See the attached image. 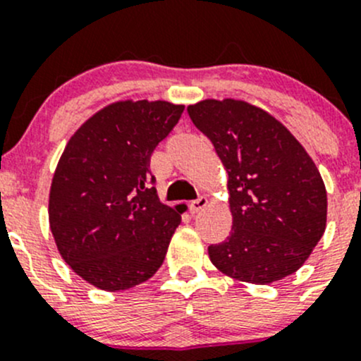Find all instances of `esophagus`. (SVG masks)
Returning <instances> with one entry per match:
<instances>
[{"label": "esophagus", "instance_id": "esophagus-1", "mask_svg": "<svg viewBox=\"0 0 361 361\" xmlns=\"http://www.w3.org/2000/svg\"><path fill=\"white\" fill-rule=\"evenodd\" d=\"M206 204H208V199H206L204 195H199V197L195 199V201L190 202V212H192V213L201 212L202 208H206Z\"/></svg>", "mask_w": 361, "mask_h": 361}]
</instances>
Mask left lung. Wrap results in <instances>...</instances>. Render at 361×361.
Returning a JSON list of instances; mask_svg holds the SVG:
<instances>
[{"label": "left lung", "mask_w": 361, "mask_h": 361, "mask_svg": "<svg viewBox=\"0 0 361 361\" xmlns=\"http://www.w3.org/2000/svg\"><path fill=\"white\" fill-rule=\"evenodd\" d=\"M187 111L227 173L233 229L208 247L212 262L250 284L295 274L326 229V188L314 160L281 121L243 100L209 99Z\"/></svg>", "instance_id": "obj_1"}]
</instances>
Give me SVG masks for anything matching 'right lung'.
Here are the masks:
<instances>
[{"label": "right lung", "mask_w": 361, "mask_h": 361, "mask_svg": "<svg viewBox=\"0 0 361 361\" xmlns=\"http://www.w3.org/2000/svg\"><path fill=\"white\" fill-rule=\"evenodd\" d=\"M183 109L164 100L114 102L65 146L52 176L49 226L66 264L95 288H135L162 266L181 209L160 202L149 159Z\"/></svg>", "instance_id": "obj_1"}]
</instances>
